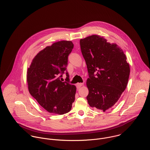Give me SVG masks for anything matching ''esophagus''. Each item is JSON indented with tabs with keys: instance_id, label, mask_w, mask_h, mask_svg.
<instances>
[{
	"instance_id": "1",
	"label": "esophagus",
	"mask_w": 150,
	"mask_h": 150,
	"mask_svg": "<svg viewBox=\"0 0 150 150\" xmlns=\"http://www.w3.org/2000/svg\"><path fill=\"white\" fill-rule=\"evenodd\" d=\"M84 86V84L83 83H77V84H76V86H77V88L79 89V88H80L81 86Z\"/></svg>"
}]
</instances>
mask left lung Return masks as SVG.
Masks as SVG:
<instances>
[{"mask_svg":"<svg viewBox=\"0 0 150 150\" xmlns=\"http://www.w3.org/2000/svg\"><path fill=\"white\" fill-rule=\"evenodd\" d=\"M80 44L89 75L88 103L105 111L117 103L127 86L130 67L127 57L118 45L98 35L81 39Z\"/></svg>","mask_w":150,"mask_h":150,"instance_id":"left-lung-1","label":"left lung"}]
</instances>
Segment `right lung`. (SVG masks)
I'll return each mask as SVG.
<instances>
[{
	"label": "right lung",
	"mask_w": 150,
	"mask_h": 150,
	"mask_svg": "<svg viewBox=\"0 0 150 150\" xmlns=\"http://www.w3.org/2000/svg\"><path fill=\"white\" fill-rule=\"evenodd\" d=\"M71 41L53 43L40 51L27 71V83L30 95L50 113L62 115L69 112L75 100L76 87L60 78L64 73L68 56L73 48Z\"/></svg>",
	"instance_id": "obj_1"
}]
</instances>
